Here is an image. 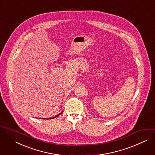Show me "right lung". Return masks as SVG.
<instances>
[{
	"label": "right lung",
	"instance_id": "right-lung-1",
	"mask_svg": "<svg viewBox=\"0 0 155 155\" xmlns=\"http://www.w3.org/2000/svg\"><path fill=\"white\" fill-rule=\"evenodd\" d=\"M62 112H63V111H62L61 113H60L59 114H58V115H56V116H54V117H51V118H48V119H47V118H43V119H54V118H56V117H58V116H59V115H60V114H61Z\"/></svg>",
	"mask_w": 155,
	"mask_h": 155
}]
</instances>
